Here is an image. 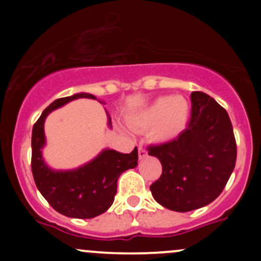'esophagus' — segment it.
Listing matches in <instances>:
<instances>
[{
    "instance_id": "34e87169",
    "label": "esophagus",
    "mask_w": 261,
    "mask_h": 261,
    "mask_svg": "<svg viewBox=\"0 0 261 261\" xmlns=\"http://www.w3.org/2000/svg\"><path fill=\"white\" fill-rule=\"evenodd\" d=\"M146 156H147L146 150L144 149L143 145H139V159H145Z\"/></svg>"
}]
</instances>
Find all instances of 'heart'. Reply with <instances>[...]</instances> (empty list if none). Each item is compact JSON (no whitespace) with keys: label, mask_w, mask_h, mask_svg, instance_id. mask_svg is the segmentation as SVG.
Returning a JSON list of instances; mask_svg holds the SVG:
<instances>
[{"label":"heart","mask_w":261,"mask_h":261,"mask_svg":"<svg viewBox=\"0 0 261 261\" xmlns=\"http://www.w3.org/2000/svg\"><path fill=\"white\" fill-rule=\"evenodd\" d=\"M189 105L181 96H164L141 110L131 118L135 127L149 128V138L156 143L177 139L186 130Z\"/></svg>","instance_id":"b5f03b06"}]
</instances>
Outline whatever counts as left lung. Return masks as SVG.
I'll use <instances>...</instances> for the list:
<instances>
[{
	"label": "left lung",
	"instance_id": "1",
	"mask_svg": "<svg viewBox=\"0 0 261 261\" xmlns=\"http://www.w3.org/2000/svg\"><path fill=\"white\" fill-rule=\"evenodd\" d=\"M187 128L174 140L147 147L163 173L150 186L152 197L175 212L201 208L215 201L236 164V140L228 114L212 97L192 92Z\"/></svg>",
	"mask_w": 261,
	"mask_h": 261
}]
</instances>
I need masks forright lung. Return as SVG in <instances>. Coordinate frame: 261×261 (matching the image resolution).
<instances>
[{"label":"right lung","instance_id":"add662e5","mask_svg":"<svg viewBox=\"0 0 261 261\" xmlns=\"http://www.w3.org/2000/svg\"><path fill=\"white\" fill-rule=\"evenodd\" d=\"M77 98L96 99V97L77 93L55 99L35 122L31 136V170L39 192L55 211L67 217L93 218L106 212L114 203L120 175L138 165V147L130 154L106 149L78 169H50L41 155L45 145L44 121L50 112ZM109 125L111 126V118Z\"/></svg>","mask_w":261,"mask_h":261}]
</instances>
